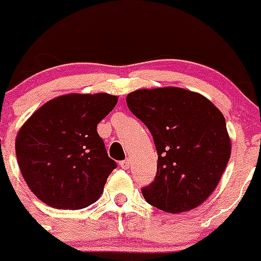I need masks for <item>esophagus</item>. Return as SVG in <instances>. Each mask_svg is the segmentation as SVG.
<instances>
[{
	"instance_id": "1",
	"label": "esophagus",
	"mask_w": 261,
	"mask_h": 261,
	"mask_svg": "<svg viewBox=\"0 0 261 261\" xmlns=\"http://www.w3.org/2000/svg\"><path fill=\"white\" fill-rule=\"evenodd\" d=\"M129 163H130V162H129V159H125V160H121L119 164H120V167L123 169H128L129 168Z\"/></svg>"
}]
</instances>
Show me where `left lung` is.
<instances>
[{
    "instance_id": "8db88e82",
    "label": "left lung",
    "mask_w": 261,
    "mask_h": 261,
    "mask_svg": "<svg viewBox=\"0 0 261 261\" xmlns=\"http://www.w3.org/2000/svg\"><path fill=\"white\" fill-rule=\"evenodd\" d=\"M126 105L147 126L158 152L156 176L141 189L146 202L171 214L202 204L230 158L223 114L203 95L173 87L136 90Z\"/></svg>"
}]
</instances>
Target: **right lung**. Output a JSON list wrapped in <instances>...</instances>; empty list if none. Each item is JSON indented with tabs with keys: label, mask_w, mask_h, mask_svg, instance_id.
Returning a JSON list of instances; mask_svg holds the SVG:
<instances>
[{
	"label": "right lung",
	"mask_w": 261,
	"mask_h": 261,
	"mask_svg": "<svg viewBox=\"0 0 261 261\" xmlns=\"http://www.w3.org/2000/svg\"><path fill=\"white\" fill-rule=\"evenodd\" d=\"M116 95L67 94L46 102L16 136L21 174L33 194L50 207L80 210L101 197L118 164L109 158L97 124Z\"/></svg>",
	"instance_id": "1"
}]
</instances>
